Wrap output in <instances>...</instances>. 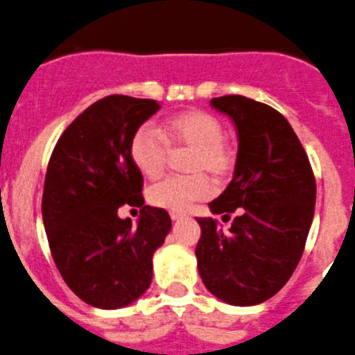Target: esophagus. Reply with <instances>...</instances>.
Wrapping results in <instances>:
<instances>
[{"label": "esophagus", "instance_id": "1", "mask_svg": "<svg viewBox=\"0 0 355 355\" xmlns=\"http://www.w3.org/2000/svg\"><path fill=\"white\" fill-rule=\"evenodd\" d=\"M170 217L173 219V221H180V219H184V217H185V214L184 212H177V210H171Z\"/></svg>", "mask_w": 355, "mask_h": 355}]
</instances>
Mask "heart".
I'll use <instances>...</instances> for the list:
<instances>
[{
	"label": "heart",
	"instance_id": "1",
	"mask_svg": "<svg viewBox=\"0 0 355 355\" xmlns=\"http://www.w3.org/2000/svg\"><path fill=\"white\" fill-rule=\"evenodd\" d=\"M221 120L203 110H189L171 116L164 125V136L152 125H141L132 134L129 157L148 178L162 173L171 150H189L185 170L189 175H168L148 189V201L170 210L189 209L191 203L212 196L214 184L230 177L235 168V154L223 138Z\"/></svg>",
	"mask_w": 355,
	"mask_h": 355
}]
</instances>
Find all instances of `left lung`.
<instances>
[{"mask_svg": "<svg viewBox=\"0 0 355 355\" xmlns=\"http://www.w3.org/2000/svg\"><path fill=\"white\" fill-rule=\"evenodd\" d=\"M237 127L239 152L230 185L209 207L223 219L196 217L198 270L210 293L233 306L267 301L285 286L304 251L315 212L311 164L286 118L242 95L210 101Z\"/></svg>", "mask_w": 355, "mask_h": 355, "instance_id": "1", "label": "left lung"}]
</instances>
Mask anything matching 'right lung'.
Listing matches in <instances>:
<instances>
[{"instance_id": "add662e5", "label": "right lung", "mask_w": 355, "mask_h": 355, "mask_svg": "<svg viewBox=\"0 0 355 355\" xmlns=\"http://www.w3.org/2000/svg\"><path fill=\"white\" fill-rule=\"evenodd\" d=\"M152 98L107 95L70 123L51 154L42 219L63 281L86 304L116 309L152 283V257L171 230L164 209L145 205L143 175L129 157L132 134L159 111ZM122 205L141 206L138 227Z\"/></svg>"}]
</instances>
